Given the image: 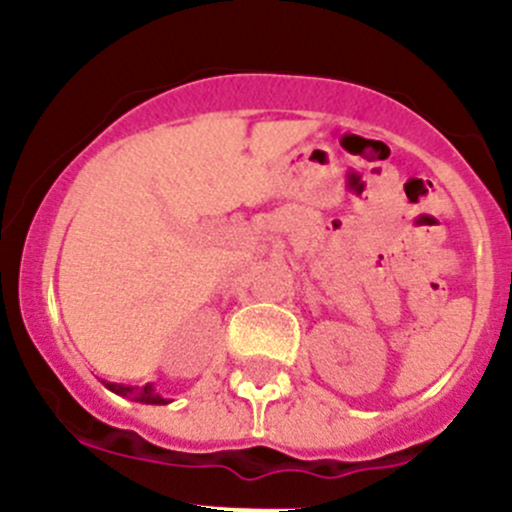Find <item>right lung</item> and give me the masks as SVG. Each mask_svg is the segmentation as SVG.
I'll return each mask as SVG.
<instances>
[{"mask_svg": "<svg viewBox=\"0 0 512 512\" xmlns=\"http://www.w3.org/2000/svg\"><path fill=\"white\" fill-rule=\"evenodd\" d=\"M108 389L116 391L118 396H126V399H136V401H143V404H168L165 399H160V396L153 391V386H143V389H138V386H121V384H106Z\"/></svg>", "mask_w": 512, "mask_h": 512, "instance_id": "obj_1", "label": "right lung"}]
</instances>
